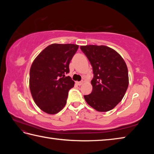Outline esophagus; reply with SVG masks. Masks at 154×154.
I'll use <instances>...</instances> for the list:
<instances>
[{"instance_id": "34e87169", "label": "esophagus", "mask_w": 154, "mask_h": 154, "mask_svg": "<svg viewBox=\"0 0 154 154\" xmlns=\"http://www.w3.org/2000/svg\"><path fill=\"white\" fill-rule=\"evenodd\" d=\"M83 81H81V82H77V84L78 85H82L83 84Z\"/></svg>"}]
</instances>
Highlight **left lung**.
Wrapping results in <instances>:
<instances>
[{
  "mask_svg": "<svg viewBox=\"0 0 154 154\" xmlns=\"http://www.w3.org/2000/svg\"><path fill=\"white\" fill-rule=\"evenodd\" d=\"M92 66V91L84 95L87 103L96 111L113 109L122 100L128 87L126 62L118 52L105 45L81 46Z\"/></svg>",
  "mask_w": 154,
  "mask_h": 154,
  "instance_id": "left-lung-1",
  "label": "left lung"
}]
</instances>
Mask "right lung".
I'll use <instances>...</instances> for the list:
<instances>
[{
  "label": "right lung",
  "instance_id": "add662e5",
  "mask_svg": "<svg viewBox=\"0 0 154 154\" xmlns=\"http://www.w3.org/2000/svg\"><path fill=\"white\" fill-rule=\"evenodd\" d=\"M79 46L51 44L33 61L30 70V90L33 100L41 110L56 114L64 108L68 93L75 82L66 75Z\"/></svg>",
  "mask_w": 154,
  "mask_h": 154
}]
</instances>
